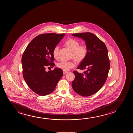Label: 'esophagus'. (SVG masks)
I'll return each instance as SVG.
<instances>
[{
  "label": "esophagus",
  "instance_id": "34e87169",
  "mask_svg": "<svg viewBox=\"0 0 133 133\" xmlns=\"http://www.w3.org/2000/svg\"><path fill=\"white\" fill-rule=\"evenodd\" d=\"M68 72L67 71H63V73H64V75H65L66 74H67Z\"/></svg>",
  "mask_w": 133,
  "mask_h": 133
}]
</instances>
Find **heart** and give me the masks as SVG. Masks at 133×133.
Instances as JSON below:
<instances>
[{
	"label": "heart",
	"mask_w": 133,
	"mask_h": 133,
	"mask_svg": "<svg viewBox=\"0 0 133 133\" xmlns=\"http://www.w3.org/2000/svg\"><path fill=\"white\" fill-rule=\"evenodd\" d=\"M65 44L70 50L72 51L71 58L77 63L83 61L87 57L88 54L87 48L85 45H79V43L75 39H68L65 42ZM59 51V46L54 47L52 51V54L55 58L58 57ZM75 64L73 61L60 62L57 64V67L64 71H68L69 69L74 67Z\"/></svg>",
	"instance_id": "b5f03b06"
}]
</instances>
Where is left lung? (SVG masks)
Returning a JSON list of instances; mask_svg holds the SVG:
<instances>
[{"label": "left lung", "mask_w": 133, "mask_h": 133, "mask_svg": "<svg viewBox=\"0 0 133 133\" xmlns=\"http://www.w3.org/2000/svg\"><path fill=\"white\" fill-rule=\"evenodd\" d=\"M74 37L83 39L88 49L87 57L78 69H85L84 73L74 71L75 79L72 82L74 91L81 96L97 92L105 83L110 69V61L106 45L92 33H79Z\"/></svg>", "instance_id": "obj_1"}]
</instances>
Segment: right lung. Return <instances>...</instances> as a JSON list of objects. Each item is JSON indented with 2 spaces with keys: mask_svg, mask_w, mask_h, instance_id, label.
Instances as JSON below:
<instances>
[{
  "mask_svg": "<svg viewBox=\"0 0 133 133\" xmlns=\"http://www.w3.org/2000/svg\"><path fill=\"white\" fill-rule=\"evenodd\" d=\"M65 34L47 33L33 39L23 53L21 58L23 76L31 90L44 96L54 91L63 75L61 69L55 68L46 72V67H53L55 64L52 51Z\"/></svg>",
  "mask_w": 133,
  "mask_h": 133,
  "instance_id": "1",
  "label": "right lung"
}]
</instances>
